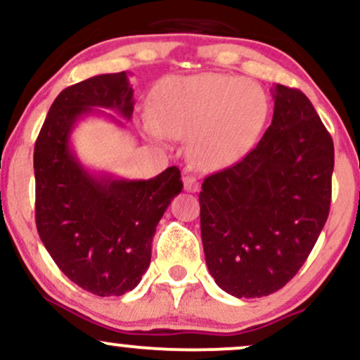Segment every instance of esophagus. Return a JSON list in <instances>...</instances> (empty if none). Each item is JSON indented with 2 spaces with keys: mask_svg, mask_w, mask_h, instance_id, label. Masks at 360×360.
<instances>
[{
  "mask_svg": "<svg viewBox=\"0 0 360 360\" xmlns=\"http://www.w3.org/2000/svg\"><path fill=\"white\" fill-rule=\"evenodd\" d=\"M183 183H184V189L188 193H196L198 189H200V183H198V179L194 176L186 174L183 177Z\"/></svg>",
  "mask_w": 360,
  "mask_h": 360,
  "instance_id": "obj_1",
  "label": "esophagus"
}]
</instances>
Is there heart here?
<instances>
[{"instance_id": "heart-1", "label": "heart", "mask_w": 360, "mask_h": 360, "mask_svg": "<svg viewBox=\"0 0 360 360\" xmlns=\"http://www.w3.org/2000/svg\"><path fill=\"white\" fill-rule=\"evenodd\" d=\"M267 111L269 101L255 81L214 72L171 76L157 88L154 115H143V128L157 142L188 137L189 159L213 171L250 150Z\"/></svg>"}]
</instances>
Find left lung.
<instances>
[{
    "label": "left lung",
    "instance_id": "8db88e82",
    "mask_svg": "<svg viewBox=\"0 0 360 360\" xmlns=\"http://www.w3.org/2000/svg\"><path fill=\"white\" fill-rule=\"evenodd\" d=\"M272 123L240 162L208 176L201 240L214 283L262 298L291 281L323 230L332 200L333 142L311 101L276 84Z\"/></svg>",
    "mask_w": 360,
    "mask_h": 360
}]
</instances>
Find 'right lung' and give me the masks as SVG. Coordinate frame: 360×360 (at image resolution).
<instances>
[{
	"label": "right lung",
	"instance_id": "add662e5",
	"mask_svg": "<svg viewBox=\"0 0 360 360\" xmlns=\"http://www.w3.org/2000/svg\"><path fill=\"white\" fill-rule=\"evenodd\" d=\"M134 89L128 72L100 74L65 88L52 103L35 142V221L53 262L77 286L96 296H122L148 269L152 238L172 198L183 189L181 171L167 167L152 179H123L82 166L72 130L98 110L130 120Z\"/></svg>",
	"mask_w": 360,
	"mask_h": 360
}]
</instances>
